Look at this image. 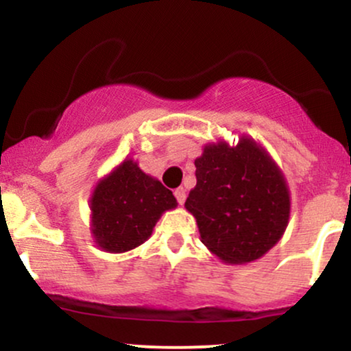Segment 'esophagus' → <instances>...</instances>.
<instances>
[{
    "instance_id": "obj_1",
    "label": "esophagus",
    "mask_w": 351,
    "mask_h": 351,
    "mask_svg": "<svg viewBox=\"0 0 351 351\" xmlns=\"http://www.w3.org/2000/svg\"><path fill=\"white\" fill-rule=\"evenodd\" d=\"M175 198L180 204L184 203V199H186V191H184V188H176L175 189Z\"/></svg>"
}]
</instances>
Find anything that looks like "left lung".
I'll use <instances>...</instances> for the list:
<instances>
[{"label": "left lung", "instance_id": "8db88e82", "mask_svg": "<svg viewBox=\"0 0 351 351\" xmlns=\"http://www.w3.org/2000/svg\"><path fill=\"white\" fill-rule=\"evenodd\" d=\"M196 186L184 208L201 243L226 264H247L279 243L291 216L287 181L261 145L209 143L195 160Z\"/></svg>", "mask_w": 351, "mask_h": 351}]
</instances>
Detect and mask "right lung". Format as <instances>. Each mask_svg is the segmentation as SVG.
Instances as JSON below:
<instances>
[{"mask_svg":"<svg viewBox=\"0 0 351 351\" xmlns=\"http://www.w3.org/2000/svg\"><path fill=\"white\" fill-rule=\"evenodd\" d=\"M176 204L170 189L140 170L134 160H123L92 193L94 243L114 254L135 249L152 236L160 216Z\"/></svg>","mask_w":351,"mask_h":351,"instance_id":"obj_1","label":"right lung"}]
</instances>
